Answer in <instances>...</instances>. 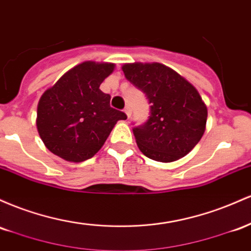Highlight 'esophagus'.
Returning <instances> with one entry per match:
<instances>
[{"mask_svg":"<svg viewBox=\"0 0 251 251\" xmlns=\"http://www.w3.org/2000/svg\"><path fill=\"white\" fill-rule=\"evenodd\" d=\"M125 112H126V117H130L131 116V110H130V106L129 105H126V108H125Z\"/></svg>","mask_w":251,"mask_h":251,"instance_id":"34e87169","label":"esophagus"}]
</instances>
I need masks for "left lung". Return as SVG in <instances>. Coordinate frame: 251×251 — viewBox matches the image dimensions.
Listing matches in <instances>:
<instances>
[{
  "mask_svg": "<svg viewBox=\"0 0 251 251\" xmlns=\"http://www.w3.org/2000/svg\"><path fill=\"white\" fill-rule=\"evenodd\" d=\"M122 70L151 104L147 122L133 128L140 151L161 162L190 153L201 141L207 120V109L196 88L159 63L126 64Z\"/></svg>",
  "mask_w": 251,
  "mask_h": 251,
  "instance_id": "obj_1",
  "label": "left lung"
}]
</instances>
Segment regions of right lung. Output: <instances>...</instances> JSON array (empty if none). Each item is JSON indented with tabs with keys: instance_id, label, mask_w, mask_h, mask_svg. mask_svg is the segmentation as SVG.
Instances as JSON below:
<instances>
[{
	"instance_id": "add662e5",
	"label": "right lung",
	"mask_w": 251,
	"mask_h": 251,
	"mask_svg": "<svg viewBox=\"0 0 251 251\" xmlns=\"http://www.w3.org/2000/svg\"><path fill=\"white\" fill-rule=\"evenodd\" d=\"M114 64L85 61L66 72L41 96L36 126L49 151L66 161L81 162L102 148L123 111L110 106L100 89Z\"/></svg>"
}]
</instances>
